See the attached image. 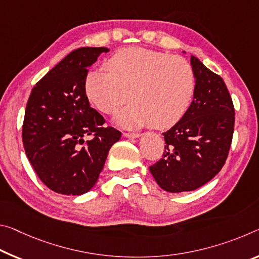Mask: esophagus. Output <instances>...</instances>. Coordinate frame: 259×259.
<instances>
[{"label":"esophagus","mask_w":259,"mask_h":259,"mask_svg":"<svg viewBox=\"0 0 259 259\" xmlns=\"http://www.w3.org/2000/svg\"><path fill=\"white\" fill-rule=\"evenodd\" d=\"M123 136L126 137V138H138L141 136V134L138 133H124L123 134Z\"/></svg>","instance_id":"esophagus-1"}]
</instances>
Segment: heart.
I'll return each instance as SVG.
<instances>
[{
    "label": "heart",
    "instance_id": "1",
    "mask_svg": "<svg viewBox=\"0 0 259 259\" xmlns=\"http://www.w3.org/2000/svg\"><path fill=\"white\" fill-rule=\"evenodd\" d=\"M109 71L94 70L86 77L90 101L105 114H114L134 101L117 116L123 126L168 129L186 115L196 92V73L183 57L143 47H128L107 61Z\"/></svg>",
    "mask_w": 259,
    "mask_h": 259
}]
</instances>
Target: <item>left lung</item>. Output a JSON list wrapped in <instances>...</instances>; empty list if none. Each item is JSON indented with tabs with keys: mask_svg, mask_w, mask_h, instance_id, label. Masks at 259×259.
Listing matches in <instances>:
<instances>
[{
	"mask_svg": "<svg viewBox=\"0 0 259 259\" xmlns=\"http://www.w3.org/2000/svg\"><path fill=\"white\" fill-rule=\"evenodd\" d=\"M196 92L186 115L166 133L162 158L150 166L160 188L192 191L204 186L225 165L232 145L235 110L225 81L195 56Z\"/></svg>",
	"mask_w": 259,
	"mask_h": 259,
	"instance_id": "left-lung-1",
	"label": "left lung"
}]
</instances>
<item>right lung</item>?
Segmentation results:
<instances>
[{"mask_svg": "<svg viewBox=\"0 0 259 259\" xmlns=\"http://www.w3.org/2000/svg\"><path fill=\"white\" fill-rule=\"evenodd\" d=\"M106 47L71 52L32 89L23 144L36 175L51 190L78 196L91 190L121 133L105 125L85 92L89 67Z\"/></svg>", "mask_w": 259, "mask_h": 259, "instance_id": "1", "label": "right lung"}]
</instances>
